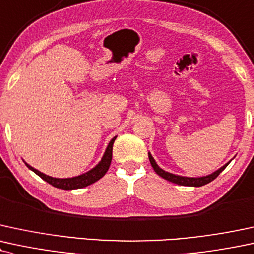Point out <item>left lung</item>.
<instances>
[{
  "label": "left lung",
  "mask_w": 254,
  "mask_h": 254,
  "mask_svg": "<svg viewBox=\"0 0 254 254\" xmlns=\"http://www.w3.org/2000/svg\"><path fill=\"white\" fill-rule=\"evenodd\" d=\"M148 155H149V161H150L151 166H152V168H154V170L156 172L157 175L163 177L164 180H167V181H169V182L176 183V185H180V186H188V187H201V186H204V185H207V183L212 182L213 180L216 179V177L219 176V174L228 166V163H230V162H228V163H226L225 166H222L220 169H218L214 173H212L210 175L202 176V177H186V176L175 175V174L168 173V172H166V170L161 169V168L157 166L156 162H155L154 157L151 156L150 152H149Z\"/></svg>",
  "instance_id": "8db88e82"
}]
</instances>
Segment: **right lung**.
Here are the masks:
<instances>
[{
    "instance_id": "right-lung-1",
    "label": "right lung",
    "mask_w": 254,
    "mask_h": 254,
    "mask_svg": "<svg viewBox=\"0 0 254 254\" xmlns=\"http://www.w3.org/2000/svg\"><path fill=\"white\" fill-rule=\"evenodd\" d=\"M116 137H114L111 140H110L108 148H106L105 152H104V156L102 161L97 164L96 167L92 168L91 170H88L87 173L82 174V175L75 176V177H69V179H57V177H52L46 175V174L39 172L35 168L30 167L29 164L26 163V166L29 168L30 170H33L36 175H39L42 180L46 182H48L50 185L53 186V187L59 188V189H65V190H72V189H79L87 187V186L92 185L96 181L105 175L106 172L109 170L110 164H111L112 160V146H114Z\"/></svg>"
}]
</instances>
